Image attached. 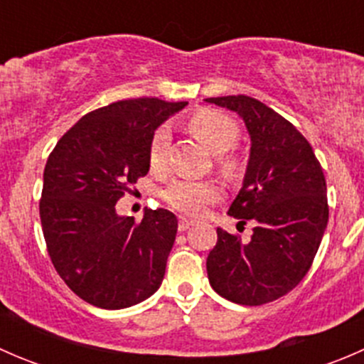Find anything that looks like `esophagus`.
Segmentation results:
<instances>
[{"label":"esophagus","instance_id":"1","mask_svg":"<svg viewBox=\"0 0 364 364\" xmlns=\"http://www.w3.org/2000/svg\"><path fill=\"white\" fill-rule=\"evenodd\" d=\"M193 225V222L192 220H188V218H179V223H178V229H179V232H185V230H188L190 227Z\"/></svg>","mask_w":364,"mask_h":364}]
</instances>
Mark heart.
Segmentation results:
<instances>
[{"label": "heart", "instance_id": "b5f03b06", "mask_svg": "<svg viewBox=\"0 0 364 364\" xmlns=\"http://www.w3.org/2000/svg\"><path fill=\"white\" fill-rule=\"evenodd\" d=\"M188 128L197 139L204 142L215 155L229 151L236 146L240 137V128L232 117L222 112L199 111L188 117ZM168 128L160 127L155 132L149 142V168L153 172H164L167 167V148H168ZM220 164L225 168L234 167V160L229 156H222ZM222 197V190L213 181H200V179H176L165 188L164 199L171 208L178 209L183 215L199 216L208 209V205L215 204Z\"/></svg>", "mask_w": 364, "mask_h": 364}]
</instances>
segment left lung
I'll return each mask as SVG.
<instances>
[{
	"instance_id": "obj_1",
	"label": "left lung",
	"mask_w": 364,
	"mask_h": 364,
	"mask_svg": "<svg viewBox=\"0 0 364 364\" xmlns=\"http://www.w3.org/2000/svg\"><path fill=\"white\" fill-rule=\"evenodd\" d=\"M243 117L252 148L229 215L255 222L252 240L216 229L205 269L211 287L247 306L285 296L310 269L329 218L326 178L310 142L292 123L247 95L205 98Z\"/></svg>"
}]
</instances>
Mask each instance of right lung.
<instances>
[{
	"label": "right lung",
	"mask_w": 364,
	"mask_h": 364,
	"mask_svg": "<svg viewBox=\"0 0 364 364\" xmlns=\"http://www.w3.org/2000/svg\"><path fill=\"white\" fill-rule=\"evenodd\" d=\"M188 102L119 100L80 117L43 171L40 220L58 274L80 299L105 310L134 306L159 291L178 218L146 209L141 223L117 200L149 171L155 130Z\"/></svg>",
	"instance_id": "1"
}]
</instances>
